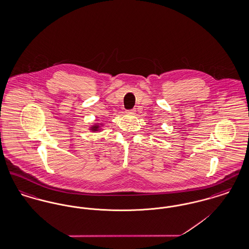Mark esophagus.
<instances>
[{
    "instance_id": "34e87169",
    "label": "esophagus",
    "mask_w": 249,
    "mask_h": 249,
    "mask_svg": "<svg viewBox=\"0 0 249 249\" xmlns=\"http://www.w3.org/2000/svg\"><path fill=\"white\" fill-rule=\"evenodd\" d=\"M135 112H136V110H135V109H130V110H128V111H127V114H131V115H133V114H135Z\"/></svg>"
}]
</instances>
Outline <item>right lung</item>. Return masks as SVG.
<instances>
[{
    "label": "right lung",
    "instance_id": "obj_1",
    "mask_svg": "<svg viewBox=\"0 0 249 249\" xmlns=\"http://www.w3.org/2000/svg\"><path fill=\"white\" fill-rule=\"evenodd\" d=\"M103 123L99 124V123H95L93 125H91V127H89V130L93 131V132H97V131H101L102 130V127H103Z\"/></svg>",
    "mask_w": 249,
    "mask_h": 249
}]
</instances>
